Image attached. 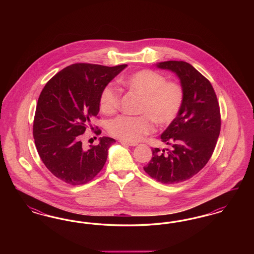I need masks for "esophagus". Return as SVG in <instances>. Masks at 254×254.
Listing matches in <instances>:
<instances>
[{
    "label": "esophagus",
    "mask_w": 254,
    "mask_h": 254,
    "mask_svg": "<svg viewBox=\"0 0 254 254\" xmlns=\"http://www.w3.org/2000/svg\"><path fill=\"white\" fill-rule=\"evenodd\" d=\"M120 143L122 145H129V146H135L138 145L137 143H133V142H128V141H125V140H120Z\"/></svg>",
    "instance_id": "esophagus-1"
}]
</instances>
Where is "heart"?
I'll return each instance as SVG.
<instances>
[{
	"label": "heart",
	"mask_w": 254,
	"mask_h": 254,
	"mask_svg": "<svg viewBox=\"0 0 254 254\" xmlns=\"http://www.w3.org/2000/svg\"><path fill=\"white\" fill-rule=\"evenodd\" d=\"M120 84L142 97L140 116L122 115L109 123L113 136L128 142H137L153 129L152 120L160 126L169 125L178 115L184 102V89L175 82H167L164 75L143 69L120 79ZM120 93L113 85H106L100 94L99 106L104 114H112L119 109Z\"/></svg>",
	"instance_id": "b5f03b06"
}]
</instances>
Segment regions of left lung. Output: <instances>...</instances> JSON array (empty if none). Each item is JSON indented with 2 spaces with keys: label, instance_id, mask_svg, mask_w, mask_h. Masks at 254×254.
<instances>
[{
  "label": "left lung",
  "instance_id": "obj_1",
  "mask_svg": "<svg viewBox=\"0 0 254 254\" xmlns=\"http://www.w3.org/2000/svg\"><path fill=\"white\" fill-rule=\"evenodd\" d=\"M155 65L176 74L184 102L176 118L161 134L169 148H152V158L144 169L156 181L173 185L191 178L211 157L221 128L220 109L212 85L190 64L167 61Z\"/></svg>",
  "mask_w": 254,
  "mask_h": 254
}]
</instances>
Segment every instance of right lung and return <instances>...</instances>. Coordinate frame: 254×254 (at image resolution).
Masks as SVG:
<instances>
[{"instance_id":"obj_1","label":"right lung","mask_w":254,"mask_h":254,"mask_svg":"<svg viewBox=\"0 0 254 254\" xmlns=\"http://www.w3.org/2000/svg\"><path fill=\"white\" fill-rule=\"evenodd\" d=\"M127 66L74 64L45 85L38 99L33 137L43 163L58 179L84 185L104 168L109 148L116 141L100 137L98 145L84 149L80 135L99 113L102 89Z\"/></svg>"}]
</instances>
